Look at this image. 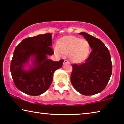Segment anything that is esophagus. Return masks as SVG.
Wrapping results in <instances>:
<instances>
[{
	"instance_id": "1",
	"label": "esophagus",
	"mask_w": 124,
	"mask_h": 124,
	"mask_svg": "<svg viewBox=\"0 0 124 124\" xmlns=\"http://www.w3.org/2000/svg\"><path fill=\"white\" fill-rule=\"evenodd\" d=\"M64 63H68V64H70V62H69V61L65 60V61H64Z\"/></svg>"
}]
</instances>
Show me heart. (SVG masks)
<instances>
[{
    "instance_id": "obj_1",
    "label": "heart",
    "mask_w": 124,
    "mask_h": 124,
    "mask_svg": "<svg viewBox=\"0 0 124 124\" xmlns=\"http://www.w3.org/2000/svg\"><path fill=\"white\" fill-rule=\"evenodd\" d=\"M54 50L57 55L68 54L71 62L80 63L89 57L91 47L87 40L74 36H65L61 38Z\"/></svg>"
}]
</instances>
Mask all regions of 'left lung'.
Listing matches in <instances>:
<instances>
[{"instance_id": "obj_1", "label": "left lung", "mask_w": 124, "mask_h": 124, "mask_svg": "<svg viewBox=\"0 0 124 124\" xmlns=\"http://www.w3.org/2000/svg\"><path fill=\"white\" fill-rule=\"evenodd\" d=\"M90 45L87 60L80 65H73L71 82L74 88L84 95L101 92L107 85L112 73L110 52L104 43L93 36L81 32Z\"/></svg>"}]
</instances>
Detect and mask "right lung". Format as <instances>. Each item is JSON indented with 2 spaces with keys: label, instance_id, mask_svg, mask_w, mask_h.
Returning <instances> with one entry per match:
<instances>
[{
  "label": "right lung",
  "instance_id": "obj_1",
  "mask_svg": "<svg viewBox=\"0 0 124 124\" xmlns=\"http://www.w3.org/2000/svg\"><path fill=\"white\" fill-rule=\"evenodd\" d=\"M51 34H40L23 39L15 48L11 62L10 71L15 86L26 94L37 96L50 86L53 76L61 68L63 59L53 61L48 59L54 51ZM31 62L29 69L25 67Z\"/></svg>",
  "mask_w": 124,
  "mask_h": 124
}]
</instances>
